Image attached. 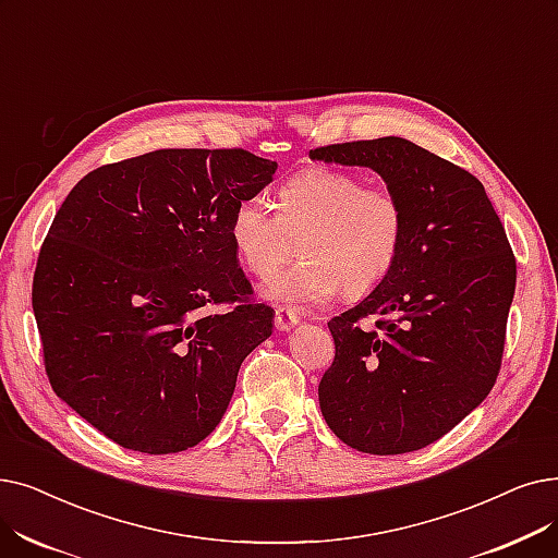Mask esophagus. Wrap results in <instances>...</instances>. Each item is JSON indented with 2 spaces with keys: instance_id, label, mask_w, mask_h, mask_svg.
Masks as SVG:
<instances>
[{
  "instance_id": "esophagus-1",
  "label": "esophagus",
  "mask_w": 558,
  "mask_h": 558,
  "mask_svg": "<svg viewBox=\"0 0 558 558\" xmlns=\"http://www.w3.org/2000/svg\"><path fill=\"white\" fill-rule=\"evenodd\" d=\"M299 324V312L292 305H278L276 307V328L278 330H292Z\"/></svg>"
}]
</instances>
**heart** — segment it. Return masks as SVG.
I'll list each match as a JSON object with an SVG mask.
<instances>
[{
  "instance_id": "heart-1",
  "label": "heart",
  "mask_w": 558,
  "mask_h": 558,
  "mask_svg": "<svg viewBox=\"0 0 558 558\" xmlns=\"http://www.w3.org/2000/svg\"><path fill=\"white\" fill-rule=\"evenodd\" d=\"M276 209L257 198L241 201L230 221L234 253L257 278L274 276L299 241L303 259L264 287V296L276 303L319 305L339 289L360 299L392 274L401 255V198L355 173L307 168L278 189Z\"/></svg>"
}]
</instances>
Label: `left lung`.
<instances>
[{
    "instance_id": "left-lung-1",
    "label": "left lung",
    "mask_w": 558,
    "mask_h": 558,
    "mask_svg": "<svg viewBox=\"0 0 558 558\" xmlns=\"http://www.w3.org/2000/svg\"><path fill=\"white\" fill-rule=\"evenodd\" d=\"M310 157L372 168L405 209L392 274L328 322L335 360L319 383L324 420L357 451H417L493 390L515 255L483 184L415 143H332Z\"/></svg>"
}]
</instances>
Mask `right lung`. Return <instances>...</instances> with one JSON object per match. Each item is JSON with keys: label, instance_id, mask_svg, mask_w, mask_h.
<instances>
[{"label": "right lung", "instance_id": "add662e5", "mask_svg": "<svg viewBox=\"0 0 558 558\" xmlns=\"http://www.w3.org/2000/svg\"><path fill=\"white\" fill-rule=\"evenodd\" d=\"M278 163L168 148L95 168L47 232L32 305L52 390L116 445L178 453L219 426L274 328L230 221Z\"/></svg>", "mask_w": 558, "mask_h": 558}]
</instances>
